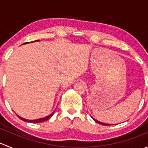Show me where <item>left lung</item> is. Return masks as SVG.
Listing matches in <instances>:
<instances>
[{
	"label": "left lung",
	"mask_w": 148,
	"mask_h": 148,
	"mask_svg": "<svg viewBox=\"0 0 148 148\" xmlns=\"http://www.w3.org/2000/svg\"><path fill=\"white\" fill-rule=\"evenodd\" d=\"M93 120L95 121V122H97V123H99V124H100V125H107V126H108V125H109V124H106V123H103V122H99V121H98V120H95V119L93 118Z\"/></svg>",
	"instance_id": "obj_1"
}]
</instances>
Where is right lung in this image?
Returning <instances> with one entry per match:
<instances>
[{
    "label": "right lung",
    "mask_w": 148,
    "mask_h": 148,
    "mask_svg": "<svg viewBox=\"0 0 148 148\" xmlns=\"http://www.w3.org/2000/svg\"><path fill=\"white\" fill-rule=\"evenodd\" d=\"M39 41V40H36V41ZM28 42H27V43H24V44H28ZM54 112H55V111H53V112L51 113V114H49V115H48V116H46V117H43V118H40V119H37V120H26V119L23 118V117H20V116H18V115H17V116H18V117H19V118L21 119V120H23V121H24V122H32V123H38V122H45V121L48 120H49V119H50L51 117H52V115H53V113H54Z\"/></svg>",
    "instance_id": "1"
}]
</instances>
